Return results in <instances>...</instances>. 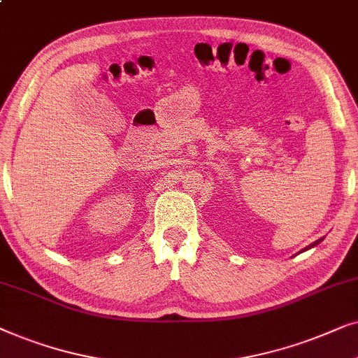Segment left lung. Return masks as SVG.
Wrapping results in <instances>:
<instances>
[{
    "instance_id": "1",
    "label": "left lung",
    "mask_w": 358,
    "mask_h": 358,
    "mask_svg": "<svg viewBox=\"0 0 358 358\" xmlns=\"http://www.w3.org/2000/svg\"><path fill=\"white\" fill-rule=\"evenodd\" d=\"M321 241H322V239H319V241H316V242H313V244H309V245H308L306 249H304V250H308V249H313V247H316V245H317L319 242H321ZM304 250H303V252H304Z\"/></svg>"
}]
</instances>
